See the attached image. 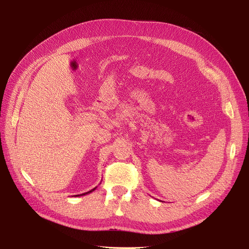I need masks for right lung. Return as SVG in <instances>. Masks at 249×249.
<instances>
[{
	"instance_id": "right-lung-1",
	"label": "right lung",
	"mask_w": 249,
	"mask_h": 249,
	"mask_svg": "<svg viewBox=\"0 0 249 249\" xmlns=\"http://www.w3.org/2000/svg\"><path fill=\"white\" fill-rule=\"evenodd\" d=\"M96 189V187L95 188H93V189H91L90 191H88V192H85V193H82V194H80V195H74V196H82V195H86V194H88V193H91L92 191H94Z\"/></svg>"
}]
</instances>
